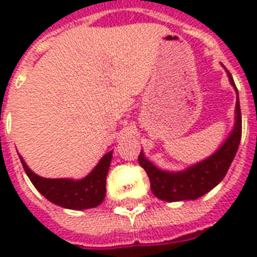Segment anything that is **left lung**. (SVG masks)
I'll return each instance as SVG.
<instances>
[{"label": "left lung", "instance_id": "left-lung-1", "mask_svg": "<svg viewBox=\"0 0 257 257\" xmlns=\"http://www.w3.org/2000/svg\"><path fill=\"white\" fill-rule=\"evenodd\" d=\"M227 74L231 85L236 92L235 126L227 140L224 141L223 145L213 155L197 164L188 167L184 171L169 172L157 168L156 165L152 164L145 157L143 151L140 152L139 163L147 172L151 180V189L157 199L169 203L199 199L212 191L227 175L241 140V112H240L239 92L228 70Z\"/></svg>", "mask_w": 257, "mask_h": 257}]
</instances>
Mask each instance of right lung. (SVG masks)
<instances>
[{
    "label": "right lung",
    "instance_id": "add662e5",
    "mask_svg": "<svg viewBox=\"0 0 257 257\" xmlns=\"http://www.w3.org/2000/svg\"><path fill=\"white\" fill-rule=\"evenodd\" d=\"M113 151L101 157L98 164L88 176L80 180L73 179H45L36 175L26 165L20 155V160L36 189L50 203L66 209H89L100 205L106 193V175H108Z\"/></svg>",
    "mask_w": 257,
    "mask_h": 257
}]
</instances>
